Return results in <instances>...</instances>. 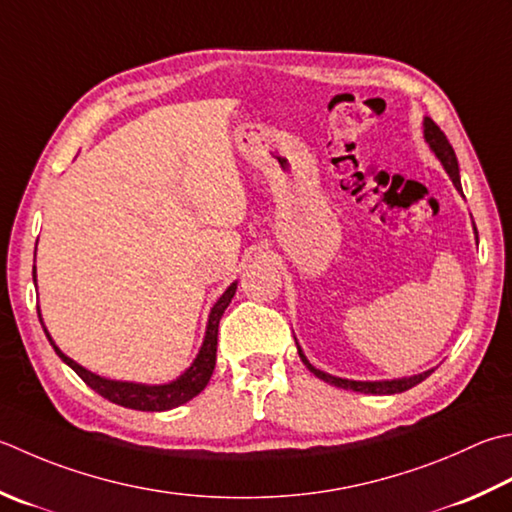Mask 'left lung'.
<instances>
[{"label": "left lung", "mask_w": 512, "mask_h": 512, "mask_svg": "<svg viewBox=\"0 0 512 512\" xmlns=\"http://www.w3.org/2000/svg\"><path fill=\"white\" fill-rule=\"evenodd\" d=\"M424 139L428 142L430 150H433L435 157L442 162L444 170L448 173V177L453 179L455 188L462 193V182H459V164H457V155L453 146L446 139V135L442 133V128H439L433 119L424 117ZM299 350V357H302V362L306 364V368L313 373L315 377L324 379L326 384L330 386H337V388H344V390H355V393H366V395H395V393H404V390L417 386L419 382H424V379L433 373V370H426L422 375H413V377H402V379H390V382H355V379H342V377H335V375H328L324 370L315 368L313 364L308 362L306 355L302 353V348L297 346Z\"/></svg>", "instance_id": "8db88e82"}]
</instances>
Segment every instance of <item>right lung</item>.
<instances>
[{"label": "right lung", "instance_id": "right-lung-1", "mask_svg": "<svg viewBox=\"0 0 512 512\" xmlns=\"http://www.w3.org/2000/svg\"><path fill=\"white\" fill-rule=\"evenodd\" d=\"M33 282H37L35 273H33ZM235 290H237V282L230 284L226 288V293L217 299L213 308H210L204 344H202V348H199L195 362L190 364V368H186V373L179 375L175 382H170V384L148 386V384H133V382H115V379L99 377L95 373H90V370H86L84 366L73 362L70 357H66L62 350L55 346L53 339H50L46 328H44V333L48 337V342L53 344L55 353L62 357V362L73 368L75 373L84 379V384L93 388L97 395H102L104 399H108V402L119 404L124 408L144 410V413H159V410H170V408H177V406L190 402V399L197 397L206 388L208 379L215 370L219 319H222L224 310L228 308L230 299H233V295H235ZM37 315H39V308H37ZM39 322H42V315H39Z\"/></svg>", "mask_w": 512, "mask_h": 512}]
</instances>
